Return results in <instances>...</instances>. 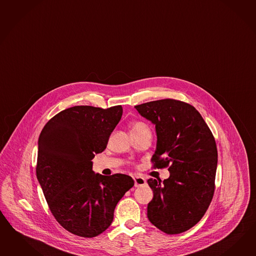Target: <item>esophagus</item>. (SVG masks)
Returning a JSON list of instances; mask_svg holds the SVG:
<instances>
[{
	"label": "esophagus",
	"mask_w": 256,
	"mask_h": 256,
	"mask_svg": "<svg viewBox=\"0 0 256 256\" xmlns=\"http://www.w3.org/2000/svg\"><path fill=\"white\" fill-rule=\"evenodd\" d=\"M133 179H134V184H135V186L136 187L142 186H146V179L140 177V176L135 175Z\"/></svg>",
	"instance_id": "34e87169"
}]
</instances>
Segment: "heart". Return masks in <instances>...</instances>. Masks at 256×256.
Wrapping results in <instances>:
<instances>
[{
    "label": "heart",
    "mask_w": 256,
    "mask_h": 256,
    "mask_svg": "<svg viewBox=\"0 0 256 256\" xmlns=\"http://www.w3.org/2000/svg\"><path fill=\"white\" fill-rule=\"evenodd\" d=\"M130 130L132 134L140 133V132H150L148 124L142 121H135L130 124Z\"/></svg>",
    "instance_id": "b5f03b06"
}]
</instances>
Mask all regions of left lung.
<instances>
[{"label": "left lung", "mask_w": 256, "mask_h": 256, "mask_svg": "<svg viewBox=\"0 0 256 256\" xmlns=\"http://www.w3.org/2000/svg\"><path fill=\"white\" fill-rule=\"evenodd\" d=\"M135 108L156 124L152 168H168L170 173L163 182L147 180L154 192L148 219L166 234H180L200 221L214 198L218 160L214 137L191 104L165 98Z\"/></svg>", "instance_id": "obj_1"}]
</instances>
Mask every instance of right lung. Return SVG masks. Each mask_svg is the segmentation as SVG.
<instances>
[{
	"mask_svg": "<svg viewBox=\"0 0 256 256\" xmlns=\"http://www.w3.org/2000/svg\"><path fill=\"white\" fill-rule=\"evenodd\" d=\"M122 114L121 105L74 106L51 118L40 134L36 176L50 212L74 235L104 232L118 201L134 186L128 175L92 170L94 152H104Z\"/></svg>",
	"mask_w": 256,
	"mask_h": 256,
	"instance_id": "add662e5",
	"label": "right lung"
}]
</instances>
